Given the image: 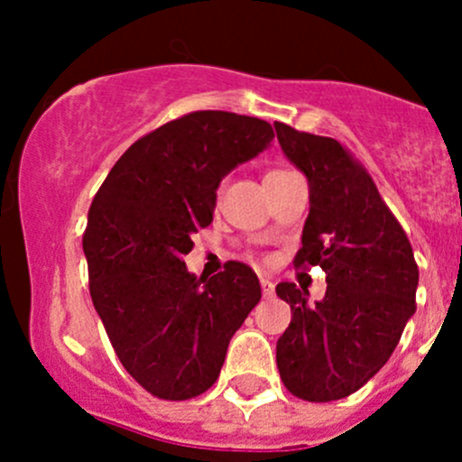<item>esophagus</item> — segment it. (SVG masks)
<instances>
[{
    "instance_id": "obj_1",
    "label": "esophagus",
    "mask_w": 462,
    "mask_h": 462,
    "mask_svg": "<svg viewBox=\"0 0 462 462\" xmlns=\"http://www.w3.org/2000/svg\"><path fill=\"white\" fill-rule=\"evenodd\" d=\"M261 292H263L265 300L274 295V282L270 277H261Z\"/></svg>"
}]
</instances>
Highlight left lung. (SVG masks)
Masks as SVG:
<instances>
[{"mask_svg": "<svg viewBox=\"0 0 462 462\" xmlns=\"http://www.w3.org/2000/svg\"><path fill=\"white\" fill-rule=\"evenodd\" d=\"M288 161L309 180V218L297 268L319 265L326 295L277 283L291 326L277 339V369L292 395L330 402L374 377L416 313L418 265L411 244L375 183L335 138L274 123Z\"/></svg>", "mask_w": 462, "mask_h": 462, "instance_id": "left-lung-1", "label": "left lung"}]
</instances>
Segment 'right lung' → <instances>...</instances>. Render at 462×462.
<instances>
[{
    "mask_svg": "<svg viewBox=\"0 0 462 462\" xmlns=\"http://www.w3.org/2000/svg\"><path fill=\"white\" fill-rule=\"evenodd\" d=\"M273 138L265 120L194 111L134 143L93 199L82 236L93 306L118 360L156 398L208 391L259 304L245 263L227 261L205 279L183 257L212 223L221 180Z\"/></svg>",
    "mask_w": 462,
    "mask_h": 462,
    "instance_id": "1",
    "label": "right lung"
}]
</instances>
